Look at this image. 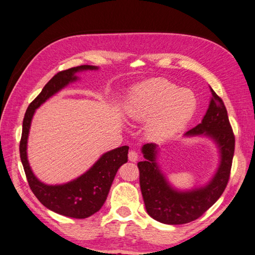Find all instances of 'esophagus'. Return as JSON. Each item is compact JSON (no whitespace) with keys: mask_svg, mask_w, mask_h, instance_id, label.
Instances as JSON below:
<instances>
[{"mask_svg":"<svg viewBox=\"0 0 255 255\" xmlns=\"http://www.w3.org/2000/svg\"><path fill=\"white\" fill-rule=\"evenodd\" d=\"M138 158H139V155H138V152H136V151H133V149H131V151L128 153V159L130 161L134 162V161L138 160Z\"/></svg>","mask_w":255,"mask_h":255,"instance_id":"obj_1","label":"esophagus"}]
</instances>
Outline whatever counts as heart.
<instances>
[{
  "label": "heart",
  "mask_w": 255,
  "mask_h": 255,
  "mask_svg": "<svg viewBox=\"0 0 255 255\" xmlns=\"http://www.w3.org/2000/svg\"><path fill=\"white\" fill-rule=\"evenodd\" d=\"M197 100L190 89L179 88L166 78H152L130 93L126 114L133 122H145L149 138L165 139L183 129L193 119Z\"/></svg>",
  "instance_id": "heart-1"
}]
</instances>
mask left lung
Masks as SVG:
<instances>
[{"instance_id": "left-lung-1", "label": "left lung", "mask_w": 255, "mask_h": 255, "mask_svg": "<svg viewBox=\"0 0 255 255\" xmlns=\"http://www.w3.org/2000/svg\"><path fill=\"white\" fill-rule=\"evenodd\" d=\"M211 101L202 122L185 133L187 136L207 135L217 143L221 161L217 173L205 186L191 191L173 188L156 162L157 145L146 143L142 146L145 160L138 162L140 187L149 217L164 224L190 223L201 217L221 195L230 179L235 152V135L223 100L210 87Z\"/></svg>"}]
</instances>
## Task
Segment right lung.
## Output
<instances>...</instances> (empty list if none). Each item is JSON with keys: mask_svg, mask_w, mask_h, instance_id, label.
<instances>
[{"mask_svg": "<svg viewBox=\"0 0 255 255\" xmlns=\"http://www.w3.org/2000/svg\"><path fill=\"white\" fill-rule=\"evenodd\" d=\"M85 70H98V68L95 65L85 64L58 72L45 85L41 94L30 103L24 114L19 145L25 177L36 198L49 210L74 219H86L100 210L108 197L117 170L128 160L129 146L124 145L104 153L89 170L73 181L60 185H47L38 180L31 170L27 156V143L31 121L35 110L69 83L75 82L77 80L75 73Z\"/></svg>", "mask_w": 255, "mask_h": 255, "instance_id": "1", "label": "right lung"}]
</instances>
